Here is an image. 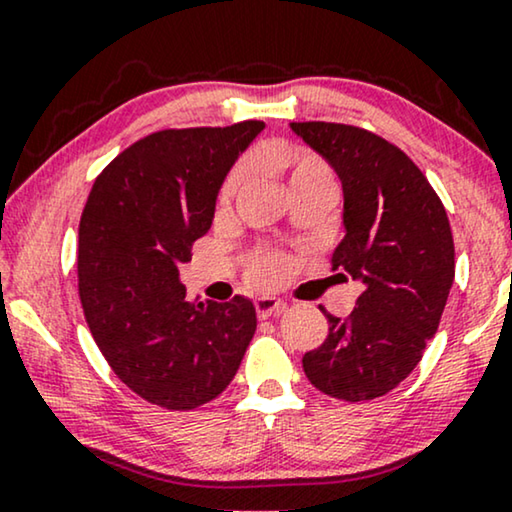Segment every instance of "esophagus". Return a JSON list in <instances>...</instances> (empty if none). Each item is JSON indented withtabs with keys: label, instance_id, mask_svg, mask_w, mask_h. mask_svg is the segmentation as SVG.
<instances>
[{
	"label": "esophagus",
	"instance_id": "34e87169",
	"mask_svg": "<svg viewBox=\"0 0 512 512\" xmlns=\"http://www.w3.org/2000/svg\"><path fill=\"white\" fill-rule=\"evenodd\" d=\"M256 314L258 319H270V317H279L284 312V303L282 300L272 298V296H261L256 298Z\"/></svg>",
	"mask_w": 512,
	"mask_h": 512
}]
</instances>
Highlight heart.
<instances>
[{
  "label": "heart",
  "instance_id": "1",
  "mask_svg": "<svg viewBox=\"0 0 512 512\" xmlns=\"http://www.w3.org/2000/svg\"><path fill=\"white\" fill-rule=\"evenodd\" d=\"M275 165L279 167V172H284L291 193L307 191V188H331V191H335L333 167L328 165L319 153H314L310 149L291 146V149L279 151ZM247 174V163H237L233 170L226 174V179H223V184L219 188V195H216V209H219V212H228L237 191H240L244 181H247ZM284 275L286 258L282 254H277V251L254 249L247 256V277L251 282L272 286L282 282Z\"/></svg>",
  "mask_w": 512,
  "mask_h": 512
}]
</instances>
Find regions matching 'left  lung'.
I'll return each instance as SVG.
<instances>
[{
  "instance_id": "1",
  "label": "left lung",
  "mask_w": 512,
  "mask_h": 512,
  "mask_svg": "<svg viewBox=\"0 0 512 512\" xmlns=\"http://www.w3.org/2000/svg\"><path fill=\"white\" fill-rule=\"evenodd\" d=\"M291 130L338 172L345 237L331 263L363 286L347 319L324 310L328 335L303 356V370L321 394L373 401L417 368L438 331L454 282L450 221L429 179L396 144L345 123H291Z\"/></svg>"
}]
</instances>
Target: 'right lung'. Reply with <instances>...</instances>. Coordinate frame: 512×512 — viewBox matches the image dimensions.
Listing matches in <instances>:
<instances>
[{
  "label": "right lung",
  "mask_w": 512,
  "mask_h": 512,
  "mask_svg": "<svg viewBox=\"0 0 512 512\" xmlns=\"http://www.w3.org/2000/svg\"><path fill=\"white\" fill-rule=\"evenodd\" d=\"M265 128L160 130L95 179L79 223V298L125 387L158 408L193 410L221 394L256 331L254 303H191L179 265L212 228L216 195Z\"/></svg>",
  "instance_id": "1"
}]
</instances>
